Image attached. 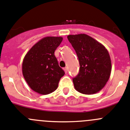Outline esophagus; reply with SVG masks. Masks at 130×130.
Masks as SVG:
<instances>
[{
    "instance_id": "34e87169",
    "label": "esophagus",
    "mask_w": 130,
    "mask_h": 130,
    "mask_svg": "<svg viewBox=\"0 0 130 130\" xmlns=\"http://www.w3.org/2000/svg\"><path fill=\"white\" fill-rule=\"evenodd\" d=\"M64 71H65V73H67V72H68V68L67 67H65V68H64Z\"/></svg>"
}]
</instances>
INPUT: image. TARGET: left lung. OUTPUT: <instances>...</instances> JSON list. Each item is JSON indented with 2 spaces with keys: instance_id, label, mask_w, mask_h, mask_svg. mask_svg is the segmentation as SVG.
<instances>
[{
  "instance_id": "left-lung-1",
  "label": "left lung",
  "mask_w": 130,
  "mask_h": 130,
  "mask_svg": "<svg viewBox=\"0 0 130 130\" xmlns=\"http://www.w3.org/2000/svg\"><path fill=\"white\" fill-rule=\"evenodd\" d=\"M67 38L79 63V73L72 79L74 88L85 94L98 93L110 77L111 61L108 51L101 43L84 34L69 35Z\"/></svg>"
}]
</instances>
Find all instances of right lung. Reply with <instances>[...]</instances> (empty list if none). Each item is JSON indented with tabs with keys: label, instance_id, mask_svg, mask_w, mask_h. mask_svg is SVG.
Segmentation results:
<instances>
[{
	"label": "right lung",
	"instance_id": "add662e5",
	"mask_svg": "<svg viewBox=\"0 0 130 130\" xmlns=\"http://www.w3.org/2000/svg\"><path fill=\"white\" fill-rule=\"evenodd\" d=\"M61 37H45L36 43L24 56L23 74L31 89L41 94L52 93L65 72L59 66L54 52Z\"/></svg>",
	"mask_w": 130,
	"mask_h": 130
}]
</instances>
